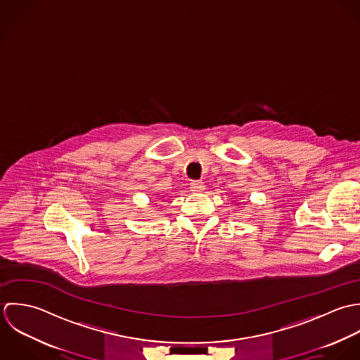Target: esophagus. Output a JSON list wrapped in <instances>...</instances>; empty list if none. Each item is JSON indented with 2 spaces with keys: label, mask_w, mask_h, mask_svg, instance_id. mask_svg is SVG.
<instances>
[{
  "label": "esophagus",
  "mask_w": 360,
  "mask_h": 360,
  "mask_svg": "<svg viewBox=\"0 0 360 360\" xmlns=\"http://www.w3.org/2000/svg\"><path fill=\"white\" fill-rule=\"evenodd\" d=\"M205 189H206V186H205L203 182H200V181H192L191 182V191L193 193H202Z\"/></svg>",
  "instance_id": "34e87169"
}]
</instances>
